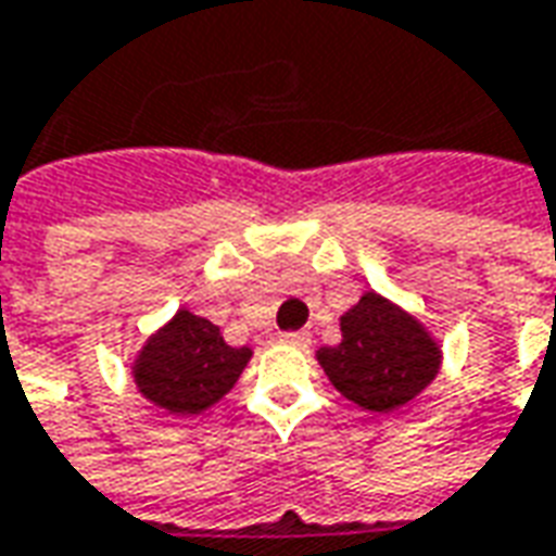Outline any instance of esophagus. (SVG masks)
I'll return each mask as SVG.
<instances>
[{
  "label": "esophagus",
  "instance_id": "obj_1",
  "mask_svg": "<svg viewBox=\"0 0 556 556\" xmlns=\"http://www.w3.org/2000/svg\"><path fill=\"white\" fill-rule=\"evenodd\" d=\"M279 341H282V344H292V348H307V344H311V336H307V332H282Z\"/></svg>",
  "mask_w": 556,
  "mask_h": 556
}]
</instances>
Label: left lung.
Here are the masks:
<instances>
[{
  "label": "left lung",
  "mask_w": 556,
  "mask_h": 556,
  "mask_svg": "<svg viewBox=\"0 0 556 556\" xmlns=\"http://www.w3.org/2000/svg\"><path fill=\"white\" fill-rule=\"evenodd\" d=\"M431 332L378 292H366L341 316V344L319 348L316 359L338 393L363 409H403L440 372Z\"/></svg>",
  "instance_id": "obj_1"
}]
</instances>
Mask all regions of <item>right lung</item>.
Listing matches in <instances>:
<instances>
[{
  "instance_id": "right-lung-1",
  "label": "right lung",
  "mask_w": 556,
  "mask_h": 556,
  "mask_svg": "<svg viewBox=\"0 0 556 556\" xmlns=\"http://www.w3.org/2000/svg\"><path fill=\"white\" fill-rule=\"evenodd\" d=\"M252 348H230L215 323L178 311L147 338L131 366L147 400L172 415H200L240 381Z\"/></svg>"
}]
</instances>
